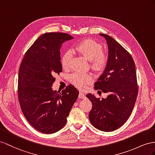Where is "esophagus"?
Segmentation results:
<instances>
[{"label": "esophagus", "instance_id": "1", "mask_svg": "<svg viewBox=\"0 0 155 155\" xmlns=\"http://www.w3.org/2000/svg\"><path fill=\"white\" fill-rule=\"evenodd\" d=\"M78 97L81 98V99H84V98H86V96H85V94L84 93L82 92H79Z\"/></svg>", "mask_w": 155, "mask_h": 155}]
</instances>
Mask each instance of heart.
<instances>
[{"label":"heart","mask_w":155,"mask_h":155,"mask_svg":"<svg viewBox=\"0 0 155 155\" xmlns=\"http://www.w3.org/2000/svg\"><path fill=\"white\" fill-rule=\"evenodd\" d=\"M73 50L86 58L90 62V66L94 72L101 73L104 71L108 63V56L103 51V46L100 43L92 40H86L77 44ZM73 59V54L67 51L63 55L61 65L63 69L71 67ZM93 81L92 75L89 73L77 72L71 77V82L79 89H83Z\"/></svg>","instance_id":"b5f03b06"}]
</instances>
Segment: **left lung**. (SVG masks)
Masks as SVG:
<instances>
[{
  "label": "left lung",
  "instance_id": "left-lung-1",
  "mask_svg": "<svg viewBox=\"0 0 155 155\" xmlns=\"http://www.w3.org/2000/svg\"><path fill=\"white\" fill-rule=\"evenodd\" d=\"M100 35L107 43L108 63L94 88L108 96L100 99L91 94L86 95L92 104L89 119L96 128L112 132L126 122L136 104L138 94L136 65L131 54L115 40L107 35Z\"/></svg>",
  "mask_w": 155,
  "mask_h": 155
}]
</instances>
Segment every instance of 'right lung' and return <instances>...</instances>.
Wrapping results in <instances>:
<instances>
[{
	"instance_id": "obj_1",
	"label": "right lung",
	"mask_w": 155,
	"mask_h": 155,
	"mask_svg": "<svg viewBox=\"0 0 155 155\" xmlns=\"http://www.w3.org/2000/svg\"><path fill=\"white\" fill-rule=\"evenodd\" d=\"M73 38L65 33H46L40 36L25 52L18 74V100L27 120L44 134L61 130L78 96V91L69 85L53 91L55 76L62 72L60 48Z\"/></svg>"
}]
</instances>
